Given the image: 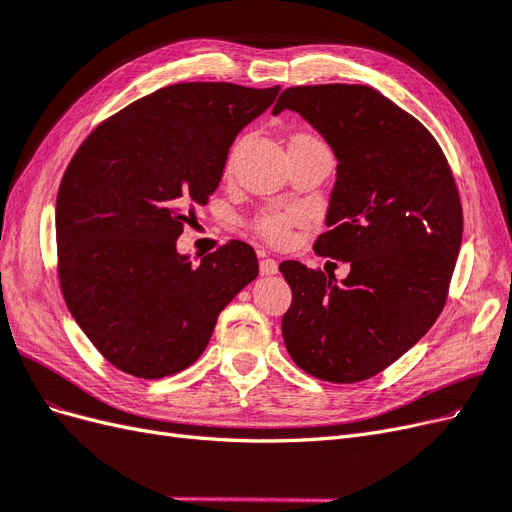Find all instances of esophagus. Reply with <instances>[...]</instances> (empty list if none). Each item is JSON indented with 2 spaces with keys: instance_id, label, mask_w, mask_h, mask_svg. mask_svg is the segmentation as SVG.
Masks as SVG:
<instances>
[{
  "instance_id": "34e87169",
  "label": "esophagus",
  "mask_w": 512,
  "mask_h": 512,
  "mask_svg": "<svg viewBox=\"0 0 512 512\" xmlns=\"http://www.w3.org/2000/svg\"><path fill=\"white\" fill-rule=\"evenodd\" d=\"M277 273V260L262 258L260 260V275H275Z\"/></svg>"
}]
</instances>
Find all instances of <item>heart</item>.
<instances>
[{
  "label": "heart",
  "mask_w": 512,
  "mask_h": 512,
  "mask_svg": "<svg viewBox=\"0 0 512 512\" xmlns=\"http://www.w3.org/2000/svg\"><path fill=\"white\" fill-rule=\"evenodd\" d=\"M294 138H312V141H318V138L309 136V134H297ZM303 222V213L299 209H267L265 213H260L254 228L258 230L260 237H265L271 243H284L290 237L292 226H297Z\"/></svg>",
  "instance_id": "b5f03b06"
}]
</instances>
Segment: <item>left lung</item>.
Returning <instances> with one entry per match:
<instances>
[{"mask_svg": "<svg viewBox=\"0 0 512 512\" xmlns=\"http://www.w3.org/2000/svg\"><path fill=\"white\" fill-rule=\"evenodd\" d=\"M297 111L337 158L320 256L350 273L280 265L292 290L288 354L314 378L352 384L380 374L438 320L461 247L459 192L436 138L367 85L288 87L273 106Z\"/></svg>", "mask_w": 512, "mask_h": 512, "instance_id": "1", "label": "left lung"}]
</instances>
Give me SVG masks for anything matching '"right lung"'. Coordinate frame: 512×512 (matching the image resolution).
<instances>
[{"instance_id": "right-lung-1", "label": "right lung", "mask_w": 512, "mask_h": 512, "mask_svg": "<svg viewBox=\"0 0 512 512\" xmlns=\"http://www.w3.org/2000/svg\"><path fill=\"white\" fill-rule=\"evenodd\" d=\"M277 94L280 85H168L102 121L74 153L55 211L59 284L117 369L156 380L190 367L222 309L256 280L247 243L192 265L177 239L218 190L232 141Z\"/></svg>"}]
</instances>
